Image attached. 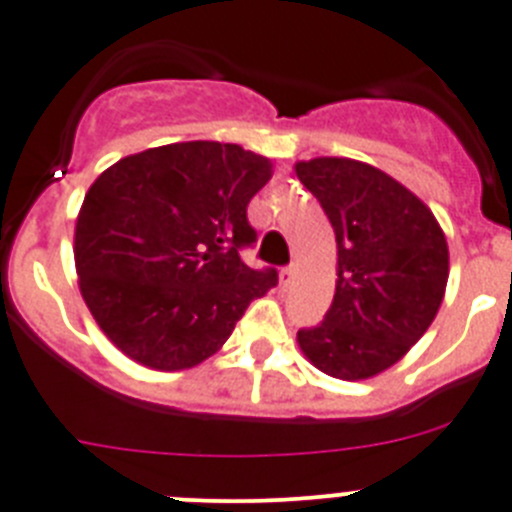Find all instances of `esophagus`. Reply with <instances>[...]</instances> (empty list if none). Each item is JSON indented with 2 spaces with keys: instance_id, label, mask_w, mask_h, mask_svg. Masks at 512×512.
<instances>
[{
  "instance_id": "esophagus-1",
  "label": "esophagus",
  "mask_w": 512,
  "mask_h": 512,
  "mask_svg": "<svg viewBox=\"0 0 512 512\" xmlns=\"http://www.w3.org/2000/svg\"><path fill=\"white\" fill-rule=\"evenodd\" d=\"M292 279H295V266H282L279 269V282H282V287H289Z\"/></svg>"
}]
</instances>
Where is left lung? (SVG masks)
Masks as SVG:
<instances>
[{"label":"left lung","instance_id":"8db88e82","mask_svg":"<svg viewBox=\"0 0 512 512\" xmlns=\"http://www.w3.org/2000/svg\"><path fill=\"white\" fill-rule=\"evenodd\" d=\"M328 215L338 246L336 295L323 323L300 328L302 354L338 379L390 369L436 318L449 279V246L410 189L351 158L297 164Z\"/></svg>","mask_w":512,"mask_h":512}]
</instances>
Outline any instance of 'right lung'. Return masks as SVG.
Here are the masks:
<instances>
[{
  "label": "right lung",
  "mask_w": 512,
  "mask_h": 512,
  "mask_svg": "<svg viewBox=\"0 0 512 512\" xmlns=\"http://www.w3.org/2000/svg\"><path fill=\"white\" fill-rule=\"evenodd\" d=\"M271 176L235 143L189 140L120 158L84 197L81 297L122 354L158 372L210 359L277 269L241 259L259 233L248 202Z\"/></svg>",
  "instance_id": "right-lung-1"
}]
</instances>
